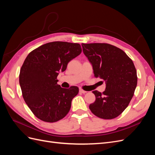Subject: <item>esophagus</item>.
<instances>
[{
    "mask_svg": "<svg viewBox=\"0 0 155 155\" xmlns=\"http://www.w3.org/2000/svg\"><path fill=\"white\" fill-rule=\"evenodd\" d=\"M79 92L82 93V94H85V93H87V91L83 90L82 88H79Z\"/></svg>",
    "mask_w": 155,
    "mask_h": 155,
    "instance_id": "obj_1",
    "label": "esophagus"
}]
</instances>
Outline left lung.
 <instances>
[{
	"label": "left lung",
	"instance_id": "8db88e82",
	"mask_svg": "<svg viewBox=\"0 0 155 155\" xmlns=\"http://www.w3.org/2000/svg\"><path fill=\"white\" fill-rule=\"evenodd\" d=\"M81 46L92 64L94 77L106 83L105 91L92 92L96 100L89 109L98 118H115L127 107L137 85L133 61L122 50L110 44L82 43Z\"/></svg>",
	"mask_w": 155,
	"mask_h": 155
}]
</instances>
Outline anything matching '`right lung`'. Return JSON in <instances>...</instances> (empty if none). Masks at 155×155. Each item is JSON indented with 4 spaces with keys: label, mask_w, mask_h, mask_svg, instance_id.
<instances>
[{
    "label": "right lung",
    "mask_w": 155,
    "mask_h": 155,
    "mask_svg": "<svg viewBox=\"0 0 155 155\" xmlns=\"http://www.w3.org/2000/svg\"><path fill=\"white\" fill-rule=\"evenodd\" d=\"M81 51L78 43L54 41L41 45L28 55L21 68L19 83L26 104L37 118L53 123L68 113L79 88L61 87L57 77Z\"/></svg>",
    "instance_id": "right-lung-1"
}]
</instances>
